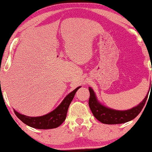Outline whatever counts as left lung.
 Here are the masks:
<instances>
[{"label": "left lung", "mask_w": 152, "mask_h": 152, "mask_svg": "<svg viewBox=\"0 0 152 152\" xmlns=\"http://www.w3.org/2000/svg\"><path fill=\"white\" fill-rule=\"evenodd\" d=\"M88 90L90 92L88 104L91 112L97 120H99L102 123L107 124V125L125 123L134 119L142 111L148 97L147 94L142 103L130 110H116L107 108L101 105L97 100L96 96L92 88H89Z\"/></svg>", "instance_id": "obj_1"}]
</instances>
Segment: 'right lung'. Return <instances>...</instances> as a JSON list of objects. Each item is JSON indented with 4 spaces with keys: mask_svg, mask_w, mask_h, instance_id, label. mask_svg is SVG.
I'll return each instance as SVG.
<instances>
[{
    "mask_svg": "<svg viewBox=\"0 0 152 152\" xmlns=\"http://www.w3.org/2000/svg\"><path fill=\"white\" fill-rule=\"evenodd\" d=\"M80 87L81 86L76 88L74 91L67 95L61 103L55 110L45 115L40 117H28L21 115L20 113H18L14 110L15 114L22 122L33 128L40 129L56 128L61 125L66 120L69 105L72 101L75 94Z\"/></svg>",
    "mask_w": 152,
    "mask_h": 152,
    "instance_id": "add662e5",
    "label": "right lung"
}]
</instances>
